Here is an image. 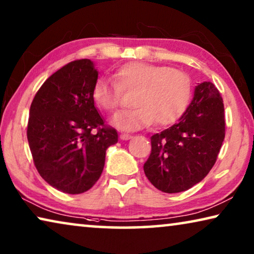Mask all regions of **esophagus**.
<instances>
[{
	"instance_id": "esophagus-1",
	"label": "esophagus",
	"mask_w": 254,
	"mask_h": 254,
	"mask_svg": "<svg viewBox=\"0 0 254 254\" xmlns=\"http://www.w3.org/2000/svg\"><path fill=\"white\" fill-rule=\"evenodd\" d=\"M120 138L122 139V140L131 139V134H127V133H121V134H120Z\"/></svg>"
}]
</instances>
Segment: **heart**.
Listing matches in <instances>:
<instances>
[{
    "label": "heart",
    "mask_w": 254,
    "mask_h": 254,
    "mask_svg": "<svg viewBox=\"0 0 254 254\" xmlns=\"http://www.w3.org/2000/svg\"><path fill=\"white\" fill-rule=\"evenodd\" d=\"M115 83L99 78L92 98L101 109L116 113L122 92L135 91L134 109L116 116L115 124L123 130H137L155 123L166 127L186 111L191 97V81L185 71L143 62H131L114 73Z\"/></svg>",
    "instance_id": "b5f03b06"
}]
</instances>
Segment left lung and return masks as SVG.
Here are the masks:
<instances>
[{"label": "left lung", "instance_id": "obj_1", "mask_svg": "<svg viewBox=\"0 0 254 254\" xmlns=\"http://www.w3.org/2000/svg\"><path fill=\"white\" fill-rule=\"evenodd\" d=\"M225 130L220 92L213 83H198L180 120L151 135V151L143 164L146 177L154 187L169 194L191 188L213 168Z\"/></svg>", "mask_w": 254, "mask_h": 254}]
</instances>
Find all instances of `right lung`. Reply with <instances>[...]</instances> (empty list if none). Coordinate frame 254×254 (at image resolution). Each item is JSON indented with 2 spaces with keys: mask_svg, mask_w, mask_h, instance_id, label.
I'll return each mask as SVG.
<instances>
[{
  "mask_svg": "<svg viewBox=\"0 0 254 254\" xmlns=\"http://www.w3.org/2000/svg\"><path fill=\"white\" fill-rule=\"evenodd\" d=\"M97 79L90 59L74 60L43 83L30 105L27 139L34 164L49 185L67 194H82L97 183L106 150L119 140L94 107Z\"/></svg>",
  "mask_w": 254,
  "mask_h": 254,
  "instance_id": "add662e5",
  "label": "right lung"
}]
</instances>
